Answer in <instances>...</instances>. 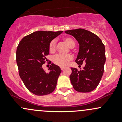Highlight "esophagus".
<instances>
[{"mask_svg":"<svg viewBox=\"0 0 122 122\" xmlns=\"http://www.w3.org/2000/svg\"><path fill=\"white\" fill-rule=\"evenodd\" d=\"M60 68H61V70H63L64 69V67H60Z\"/></svg>","mask_w":122,"mask_h":122,"instance_id":"1","label":"esophagus"}]
</instances>
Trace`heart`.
Returning a JSON list of instances; mask_svg holds the SVG:
<instances>
[{
  "mask_svg": "<svg viewBox=\"0 0 122 122\" xmlns=\"http://www.w3.org/2000/svg\"><path fill=\"white\" fill-rule=\"evenodd\" d=\"M64 41L68 44V45L70 48L74 47L76 45V43L70 38H66L64 39ZM56 39H53L51 41L49 45V49L51 52H55L56 50ZM72 60V56L71 54H67V55H62V54H56L54 55L52 58V61L57 66L64 67L66 66L68 64L69 61Z\"/></svg>",
  "mask_w": 122,
  "mask_h": 122,
  "instance_id": "heart-1",
  "label": "heart"
}]
</instances>
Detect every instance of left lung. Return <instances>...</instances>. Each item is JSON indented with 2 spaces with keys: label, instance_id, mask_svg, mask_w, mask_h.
I'll use <instances>...</instances> for the list:
<instances>
[{
  "label": "left lung",
  "instance_id": "1",
  "mask_svg": "<svg viewBox=\"0 0 122 122\" xmlns=\"http://www.w3.org/2000/svg\"><path fill=\"white\" fill-rule=\"evenodd\" d=\"M66 34L73 36L80 45L79 52L76 60L79 65L85 64L80 70L71 68L70 76L73 88L77 92L88 93L99 85L104 72L106 62L105 46L96 34L84 29L66 30Z\"/></svg>",
  "mask_w": 122,
  "mask_h": 122
}]
</instances>
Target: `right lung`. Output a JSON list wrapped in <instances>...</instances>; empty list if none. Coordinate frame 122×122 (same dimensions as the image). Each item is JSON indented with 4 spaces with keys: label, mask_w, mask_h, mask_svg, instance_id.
Listing matches in <instances>:
<instances>
[{
    "label": "right lung",
    "mask_w": 122,
    "mask_h": 122,
    "mask_svg": "<svg viewBox=\"0 0 122 122\" xmlns=\"http://www.w3.org/2000/svg\"><path fill=\"white\" fill-rule=\"evenodd\" d=\"M62 32H34L23 37L18 45L16 60L19 76L28 90L35 95L49 94L56 87L61 72L60 67L51 64L46 72L42 65L48 61L46 56L50 53L51 41Z\"/></svg>",
    "instance_id": "add662e5"
}]
</instances>
